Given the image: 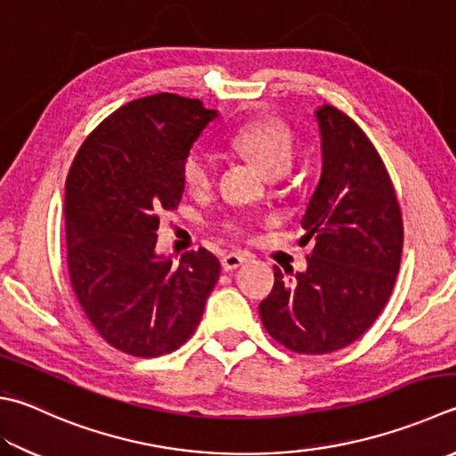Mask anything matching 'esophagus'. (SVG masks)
Here are the masks:
<instances>
[{
	"mask_svg": "<svg viewBox=\"0 0 456 456\" xmlns=\"http://www.w3.org/2000/svg\"><path fill=\"white\" fill-rule=\"evenodd\" d=\"M246 262L244 256L240 254H226L224 257H222V268H224V272H234L238 270L240 265H242Z\"/></svg>",
	"mask_w": 456,
	"mask_h": 456,
	"instance_id": "1",
	"label": "esophagus"
}]
</instances>
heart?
Wrapping results in <instances>:
<instances>
[{"label":"heart","instance_id":"heart-1","mask_svg":"<svg viewBox=\"0 0 456 456\" xmlns=\"http://www.w3.org/2000/svg\"><path fill=\"white\" fill-rule=\"evenodd\" d=\"M232 147L246 154L268 176L288 173L296 159V136L278 118L252 121L232 134ZM184 184L194 192L208 191L214 180V159L200 144L186 152L183 160Z\"/></svg>","mask_w":456,"mask_h":456}]
</instances>
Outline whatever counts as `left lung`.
<instances>
[{
  "mask_svg": "<svg viewBox=\"0 0 456 456\" xmlns=\"http://www.w3.org/2000/svg\"><path fill=\"white\" fill-rule=\"evenodd\" d=\"M322 178L302 218L314 238L307 270L288 278L273 268L260 304L265 331L296 354L323 355L362 338L383 312L397 280L403 218L379 152L339 109L315 110Z\"/></svg>",
  "mask_w": 456,
  "mask_h": 456,
  "instance_id": "left-lung-1",
  "label": "left lung"
}]
</instances>
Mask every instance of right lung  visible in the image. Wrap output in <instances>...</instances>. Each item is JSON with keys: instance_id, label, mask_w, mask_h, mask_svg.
Segmentation results:
<instances>
[{"instance_id": "add662e5", "label": "right lung", "mask_w": 456, "mask_h": 456, "mask_svg": "<svg viewBox=\"0 0 456 456\" xmlns=\"http://www.w3.org/2000/svg\"><path fill=\"white\" fill-rule=\"evenodd\" d=\"M216 110L159 93L126 102L85 139L65 183L69 278L109 346L159 357L192 338L218 281L206 248L180 262L154 252L159 214L184 192L183 160Z\"/></svg>"}]
</instances>
